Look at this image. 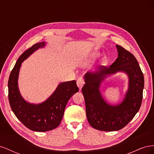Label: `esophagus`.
<instances>
[{
	"label": "esophagus",
	"instance_id": "1",
	"mask_svg": "<svg viewBox=\"0 0 154 154\" xmlns=\"http://www.w3.org/2000/svg\"><path fill=\"white\" fill-rule=\"evenodd\" d=\"M76 83H77V85H78V88H80V89H81L82 87L83 86V85H84L85 82H84V80H83V79L82 78H79L77 79Z\"/></svg>",
	"mask_w": 154,
	"mask_h": 154
}]
</instances>
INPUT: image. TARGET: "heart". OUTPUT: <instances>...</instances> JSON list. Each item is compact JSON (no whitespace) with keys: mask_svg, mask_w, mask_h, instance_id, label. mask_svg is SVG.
Instances as JSON below:
<instances>
[{"mask_svg":"<svg viewBox=\"0 0 154 154\" xmlns=\"http://www.w3.org/2000/svg\"><path fill=\"white\" fill-rule=\"evenodd\" d=\"M91 55H92V57H93V58H96V57H98V56L100 55V54H99V53L94 52V53H92ZM101 63H102V64H105V63H106V58H104L103 60H102Z\"/></svg>","mask_w":154,"mask_h":154,"instance_id":"1","label":"heart"}]
</instances>
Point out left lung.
<instances>
[{
	"label": "left lung",
	"mask_w": 154,
	"mask_h": 154,
	"mask_svg": "<svg viewBox=\"0 0 154 154\" xmlns=\"http://www.w3.org/2000/svg\"><path fill=\"white\" fill-rule=\"evenodd\" d=\"M118 57L109 67L100 66L95 72L84 75L85 84L82 93L85 101L86 116L92 127L102 131H116L123 128L140 109L144 88V76L134 56L116 45ZM123 72L129 78V88L124 99L118 105L108 104L99 91L101 82L107 76Z\"/></svg>",
	"instance_id": "obj_1"
}]
</instances>
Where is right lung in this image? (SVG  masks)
I'll return each mask as SVG.
<instances>
[{"instance_id": "1", "label": "right lung", "mask_w": 154, "mask_h": 154, "mask_svg": "<svg viewBox=\"0 0 154 154\" xmlns=\"http://www.w3.org/2000/svg\"><path fill=\"white\" fill-rule=\"evenodd\" d=\"M45 46V42L37 43L23 53L8 80V98L13 113L27 128L35 132H47L57 128L61 123L69 100L79 90L76 82L72 80L60 83L53 94L41 103H31L23 98L18 85L22 63L35 51Z\"/></svg>"}]
</instances>
